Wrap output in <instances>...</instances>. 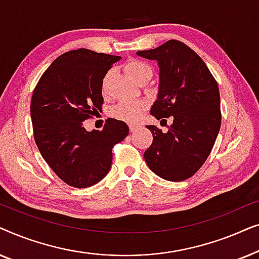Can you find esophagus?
<instances>
[{"instance_id": "esophagus-1", "label": "esophagus", "mask_w": 259, "mask_h": 259, "mask_svg": "<svg viewBox=\"0 0 259 259\" xmlns=\"http://www.w3.org/2000/svg\"><path fill=\"white\" fill-rule=\"evenodd\" d=\"M138 128H139V126H138V125H133V123H131V125H130L131 132H134V131H137Z\"/></svg>"}]
</instances>
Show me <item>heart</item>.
Here are the masks:
<instances>
[{
	"instance_id": "obj_1",
	"label": "heart",
	"mask_w": 259,
	"mask_h": 259,
	"mask_svg": "<svg viewBox=\"0 0 259 259\" xmlns=\"http://www.w3.org/2000/svg\"><path fill=\"white\" fill-rule=\"evenodd\" d=\"M125 70L128 74L131 79L136 82H139L140 80L145 79V77L152 76V69L151 67L146 65L145 62L138 61V60H131L125 65ZM109 77V73L106 74L102 81V88L104 91L107 86V81ZM146 105L144 102H120L116 106H114L112 109V116L115 119L122 120V121L127 122H136L139 120V118L145 111Z\"/></svg>"
}]
</instances>
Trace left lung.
<instances>
[{"instance_id":"obj_1","label":"left lung","mask_w":259,"mask_h":259,"mask_svg":"<svg viewBox=\"0 0 259 259\" xmlns=\"http://www.w3.org/2000/svg\"><path fill=\"white\" fill-rule=\"evenodd\" d=\"M137 54L158 62V95L150 113L161 121L173 119L166 133L146 126L153 143L145 151V161L160 178L183 182L203 166L221 130L218 84L199 55L180 41Z\"/></svg>"}]
</instances>
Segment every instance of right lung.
Wrapping results in <instances>:
<instances>
[{
    "label": "right lung",
    "mask_w": 259,
    "mask_h": 259,
    "mask_svg": "<svg viewBox=\"0 0 259 259\" xmlns=\"http://www.w3.org/2000/svg\"><path fill=\"white\" fill-rule=\"evenodd\" d=\"M121 56L86 48L67 52L44 73L31 97L34 139L42 158L66 184L84 189L112 166V148L128 136L126 122L109 118L102 131L83 121L102 111V81Z\"/></svg>",
    "instance_id": "1"
}]
</instances>
